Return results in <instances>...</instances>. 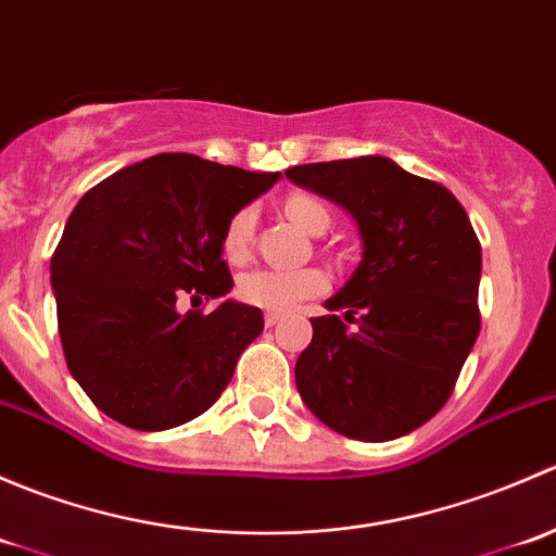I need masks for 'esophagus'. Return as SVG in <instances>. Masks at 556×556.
I'll return each mask as SVG.
<instances>
[{
	"label": "esophagus",
	"mask_w": 556,
	"mask_h": 556,
	"mask_svg": "<svg viewBox=\"0 0 556 556\" xmlns=\"http://www.w3.org/2000/svg\"><path fill=\"white\" fill-rule=\"evenodd\" d=\"M279 323H282V314H277V312L266 314V328H274V325H279Z\"/></svg>",
	"instance_id": "obj_1"
}]
</instances>
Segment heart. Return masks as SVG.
<instances>
[{
	"label": "heart",
	"mask_w": 556,
	"mask_h": 556,
	"mask_svg": "<svg viewBox=\"0 0 556 556\" xmlns=\"http://www.w3.org/2000/svg\"><path fill=\"white\" fill-rule=\"evenodd\" d=\"M285 215L299 223L304 231L323 233L330 226V210L323 199L304 193H290L285 199ZM252 239H255V210L242 206L228 217L223 228V255L228 263L239 266L250 257ZM328 290V274L317 266L304 268H255L239 277L237 293L244 304L266 312H290L301 301Z\"/></svg>",
	"instance_id": "heart-1"
}]
</instances>
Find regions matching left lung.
Returning a JSON list of instances; mask_svg holds the SVG:
<instances>
[{"label": "left lung", "instance_id": "1", "mask_svg": "<svg viewBox=\"0 0 556 556\" xmlns=\"http://www.w3.org/2000/svg\"><path fill=\"white\" fill-rule=\"evenodd\" d=\"M285 174L350 210L363 237L361 266L312 317L301 397L346 439L412 433L450 401L479 336V237L452 190L382 155Z\"/></svg>", "mask_w": 556, "mask_h": 556}]
</instances>
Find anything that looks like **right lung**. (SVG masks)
Masks as SVG:
<instances>
[{
  "mask_svg": "<svg viewBox=\"0 0 556 556\" xmlns=\"http://www.w3.org/2000/svg\"><path fill=\"white\" fill-rule=\"evenodd\" d=\"M279 172H244L159 153L93 185L50 257L66 366L106 417L169 430L204 414L263 330V312L223 301L233 288L223 228Z\"/></svg>",
  "mask_w": 556,
  "mask_h": 556,
  "instance_id": "1",
  "label": "right lung"
}]
</instances>
